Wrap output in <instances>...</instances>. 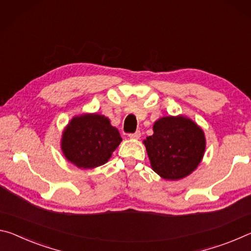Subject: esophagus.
<instances>
[{"label":"esophagus","mask_w":251,"mask_h":251,"mask_svg":"<svg viewBox=\"0 0 251 251\" xmlns=\"http://www.w3.org/2000/svg\"><path fill=\"white\" fill-rule=\"evenodd\" d=\"M141 137V131L140 130H137L134 133H130L129 134V138L130 139H139Z\"/></svg>","instance_id":"obj_1"}]
</instances>
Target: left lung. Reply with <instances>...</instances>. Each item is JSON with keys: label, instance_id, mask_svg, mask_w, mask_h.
<instances>
[{"label": "left lung", "instance_id": "obj_1", "mask_svg": "<svg viewBox=\"0 0 251 251\" xmlns=\"http://www.w3.org/2000/svg\"><path fill=\"white\" fill-rule=\"evenodd\" d=\"M152 170L166 180L182 179L202 160L206 139L189 118L164 117L153 125V134L143 141Z\"/></svg>", "mask_w": 251, "mask_h": 251}]
</instances>
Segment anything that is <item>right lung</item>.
Segmentation results:
<instances>
[{"instance_id": "1", "label": "right lung", "mask_w": 251, "mask_h": 251, "mask_svg": "<svg viewBox=\"0 0 251 251\" xmlns=\"http://www.w3.org/2000/svg\"><path fill=\"white\" fill-rule=\"evenodd\" d=\"M122 138L110 120L97 113L81 114L69 122L61 148L68 161L82 169L104 164L120 145Z\"/></svg>"}]
</instances>
